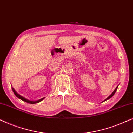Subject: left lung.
I'll list each match as a JSON object with an SVG mask.
<instances>
[{
	"mask_svg": "<svg viewBox=\"0 0 133 133\" xmlns=\"http://www.w3.org/2000/svg\"><path fill=\"white\" fill-rule=\"evenodd\" d=\"M117 88H118V86H117V87H116V88H115V90H114V91L112 92V93H111V95H110V96H108V97H107V99H105L104 101H107V100H108V99H110V98H111V97H112V96H113V95H114V94H115V92H116V91H117Z\"/></svg>",
	"mask_w": 133,
	"mask_h": 133,
	"instance_id": "8db88e82",
	"label": "left lung"
}]
</instances>
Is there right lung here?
Wrapping results in <instances>:
<instances>
[{"mask_svg": "<svg viewBox=\"0 0 133 133\" xmlns=\"http://www.w3.org/2000/svg\"><path fill=\"white\" fill-rule=\"evenodd\" d=\"M12 91L14 92V94H15V95L16 96V97H18V98H19V99H21L22 101H24V102H27V103H31V104H34V103H39V102H41V101H42L43 99H44V98H42V99H40V100H38V101H30V100H28V99H25V97H23V96H22L21 95H20L19 94H18L17 92L15 90H14V88H12Z\"/></svg>", "mask_w": 133, "mask_h": 133, "instance_id": "add662e5", "label": "right lung"}]
</instances>
